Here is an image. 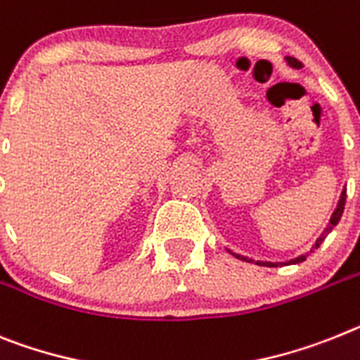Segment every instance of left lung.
<instances>
[{
  "label": "left lung",
  "instance_id": "left-lung-1",
  "mask_svg": "<svg viewBox=\"0 0 360 360\" xmlns=\"http://www.w3.org/2000/svg\"><path fill=\"white\" fill-rule=\"evenodd\" d=\"M284 60H285V63H288V65L291 67V69H302V63H300L299 60H295V58H291V56H285ZM344 204H346V186H344L342 193H340V198H339V202H337V207H335V211H333V213H331L330 222H328V226L324 227V231H322L321 235H319V238H317V240H315V244H313L311 248H309V251H306V253L299 255V257H295V259L276 260V262H271V260H255V259H251V257H245V255L236 253V251L229 250V248H226V250L229 251V253H231L233 257H236V259H238V260H244V262H251V264H259V266H268V268H276V266H288V264H299V262H302V260H306V257H308V255L311 253L313 250H317L319 245H321L322 242H324V238H326V236L330 235L331 229H333V227L337 226V224H339L340 217H342V213H344Z\"/></svg>",
  "mask_w": 360,
  "mask_h": 360
}]
</instances>
